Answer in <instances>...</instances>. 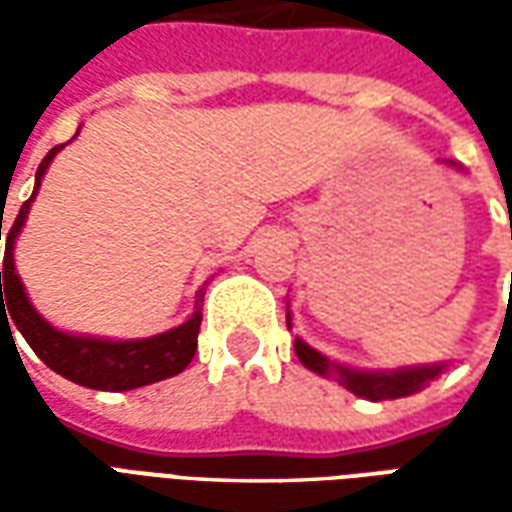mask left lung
Returning a JSON list of instances; mask_svg holds the SVG:
<instances>
[{
	"instance_id": "obj_1",
	"label": "left lung",
	"mask_w": 512,
	"mask_h": 512,
	"mask_svg": "<svg viewBox=\"0 0 512 512\" xmlns=\"http://www.w3.org/2000/svg\"><path fill=\"white\" fill-rule=\"evenodd\" d=\"M512 238V230H510ZM290 326V315H288ZM296 356L304 367H310L312 373H321V376H334L340 378L354 395L367 397V400H384V397H403L417 392L425 384H430L433 378L439 376L444 365L433 367H411V370H395V373H359V370H348V367L332 365L326 356H321L318 351H312L310 345L301 343L296 337Z\"/></svg>"
}]
</instances>
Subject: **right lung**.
<instances>
[{
  "label": "right lung",
  "instance_id": "1",
  "mask_svg": "<svg viewBox=\"0 0 512 512\" xmlns=\"http://www.w3.org/2000/svg\"><path fill=\"white\" fill-rule=\"evenodd\" d=\"M60 147H51L46 158L40 161L38 175H35V191L18 211L16 222L5 233V260H2L0 271V323H16V329L24 334V340L29 348L38 354V359L46 367H51L54 373H60L62 378H68L73 384L90 386V389H104V392H123V389H136V386L156 384L169 376L183 373L189 362L194 359L197 351V334H200L202 310L191 315L189 321L172 329V332L158 334L150 340H128V343H109V340H93V337H71L62 334L57 329H51L49 323L40 318L38 312L32 310V304L27 301L24 285L16 274L13 266V244L16 235L24 227V219L29 213V202L35 200L38 194L40 178L49 169V161ZM0 241H2V219H0ZM202 301V290H200ZM8 304L10 316L6 315L4 304ZM13 337V332H10Z\"/></svg>",
  "mask_w": 512,
  "mask_h": 512
}]
</instances>
